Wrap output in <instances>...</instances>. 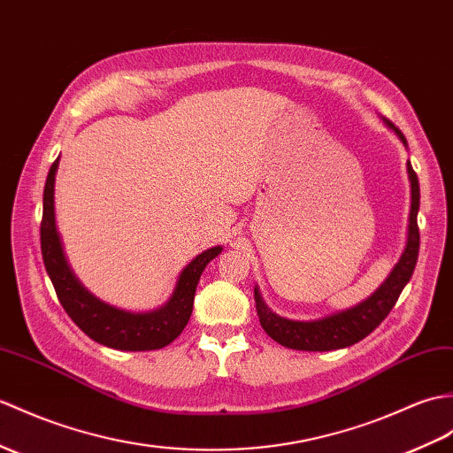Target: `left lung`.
I'll return each instance as SVG.
<instances>
[{"mask_svg":"<svg viewBox=\"0 0 453 453\" xmlns=\"http://www.w3.org/2000/svg\"><path fill=\"white\" fill-rule=\"evenodd\" d=\"M390 127L399 134L403 142V133L395 129L392 123ZM407 173L409 181H411V212H409V234H407V245L402 258L392 270V274L382 283L378 291L363 301L357 307L343 311L338 314H332L328 319L314 320V322H296L281 319L278 314L268 311V307L262 301L258 289H255V303H257V314L260 319V326L270 335L272 340L289 347V349H301V351H332L342 349V347H349L357 342L366 338L372 330L382 324V320L390 314L395 307L397 297L402 296L407 281L411 280L413 270L418 258V245H420V234L417 224L418 214V203H420V191H418V179L413 170V165L407 162Z\"/></svg>","mask_w":453,"mask_h":453,"instance_id":"8db88e82","label":"left lung"}]
</instances>
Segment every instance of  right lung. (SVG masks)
I'll return each mask as SVG.
<instances>
[{
    "label": "right lung",
    "mask_w": 453,
    "mask_h": 453,
    "mask_svg": "<svg viewBox=\"0 0 453 453\" xmlns=\"http://www.w3.org/2000/svg\"><path fill=\"white\" fill-rule=\"evenodd\" d=\"M58 160L51 164L46 185H44V210H42L40 222V249L42 258L48 276L54 283L56 296L61 307L75 322L79 328L102 345L113 347L123 351H150L160 349L167 343H172L179 334L183 332L193 312L195 291L201 280L203 270L212 258H216L222 247H212L204 250L203 255L191 260L181 276L177 280V286L172 299L162 309L134 314L113 309L110 304H104L96 297L84 289L81 283L71 274V270L63 257L61 243L56 231L54 219V181Z\"/></svg>",
    "instance_id": "right-lung-1"
}]
</instances>
